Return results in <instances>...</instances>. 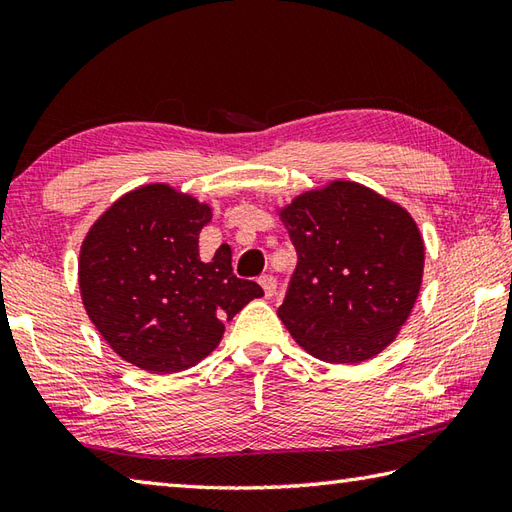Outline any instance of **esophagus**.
<instances>
[{"label":"esophagus","instance_id":"1","mask_svg":"<svg viewBox=\"0 0 512 512\" xmlns=\"http://www.w3.org/2000/svg\"><path fill=\"white\" fill-rule=\"evenodd\" d=\"M259 284H262L266 297H273L275 290H277V279L273 275H264L262 279H259Z\"/></svg>","mask_w":512,"mask_h":512}]
</instances>
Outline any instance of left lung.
I'll use <instances>...</instances> for the list:
<instances>
[{
  "label": "left lung",
  "mask_w": 512,
  "mask_h": 512,
  "mask_svg": "<svg viewBox=\"0 0 512 512\" xmlns=\"http://www.w3.org/2000/svg\"><path fill=\"white\" fill-rule=\"evenodd\" d=\"M297 268L277 315L306 353L359 364L395 342L424 277V237L408 210L333 179L277 208Z\"/></svg>",
  "instance_id": "obj_1"
}]
</instances>
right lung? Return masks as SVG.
Returning a JSON list of instances; mask_svg holds the SVG:
<instances>
[{"mask_svg": "<svg viewBox=\"0 0 512 512\" xmlns=\"http://www.w3.org/2000/svg\"><path fill=\"white\" fill-rule=\"evenodd\" d=\"M213 208L170 184H146L110 204L79 250V293L108 346L146 373L168 375L202 362L250 299L255 282L233 275L230 246L210 262L199 233Z\"/></svg>", "mask_w": 512, "mask_h": 512, "instance_id": "1", "label": "right lung"}]
</instances>
